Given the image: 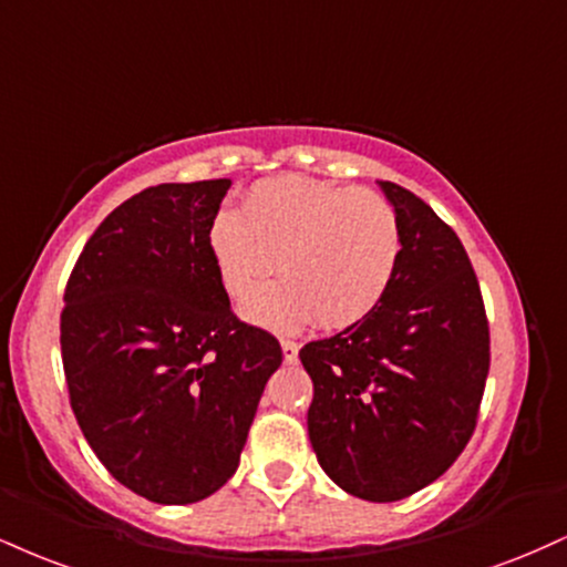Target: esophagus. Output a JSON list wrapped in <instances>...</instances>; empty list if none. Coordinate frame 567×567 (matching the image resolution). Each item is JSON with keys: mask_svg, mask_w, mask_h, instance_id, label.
I'll use <instances>...</instances> for the list:
<instances>
[{"mask_svg": "<svg viewBox=\"0 0 567 567\" xmlns=\"http://www.w3.org/2000/svg\"><path fill=\"white\" fill-rule=\"evenodd\" d=\"M282 359L292 364V361L298 359V343L296 340H282Z\"/></svg>", "mask_w": 567, "mask_h": 567, "instance_id": "obj_1", "label": "esophagus"}]
</instances>
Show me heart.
Instances as JSON below:
<instances>
[{"label":"heart","mask_w":567,"mask_h":567,"mask_svg":"<svg viewBox=\"0 0 567 567\" xmlns=\"http://www.w3.org/2000/svg\"><path fill=\"white\" fill-rule=\"evenodd\" d=\"M401 243L385 197L303 176L254 184L243 210L221 208L206 231L218 285L235 301L277 258L282 279L243 303V317L269 330H298L313 319L324 330L364 322L391 290Z\"/></svg>","instance_id":"b5f03b06"}]
</instances>
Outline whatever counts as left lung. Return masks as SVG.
Wrapping results in <instances>:
<instances>
[{"label": "left lung", "mask_w": 567, "mask_h": 567, "mask_svg": "<svg viewBox=\"0 0 567 567\" xmlns=\"http://www.w3.org/2000/svg\"><path fill=\"white\" fill-rule=\"evenodd\" d=\"M401 224V264L364 322L301 353L309 439L346 494L399 502L454 465L475 431L488 322L460 237L417 195L380 182Z\"/></svg>", "instance_id": "left-lung-1"}]
</instances>
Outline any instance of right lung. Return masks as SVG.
<instances>
[{"instance_id": "add662e5", "label": "right lung", "mask_w": 567, "mask_h": 567, "mask_svg": "<svg viewBox=\"0 0 567 567\" xmlns=\"http://www.w3.org/2000/svg\"><path fill=\"white\" fill-rule=\"evenodd\" d=\"M229 179L158 184L94 229L65 288L60 349L81 433L115 481L158 504L235 475L277 338L240 322L206 248Z\"/></svg>"}]
</instances>
